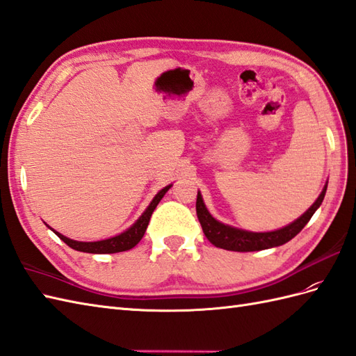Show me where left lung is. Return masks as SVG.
I'll list each match as a JSON object with an SVG mask.
<instances>
[{"instance_id": "1", "label": "left lung", "mask_w": 356, "mask_h": 356, "mask_svg": "<svg viewBox=\"0 0 356 356\" xmlns=\"http://www.w3.org/2000/svg\"><path fill=\"white\" fill-rule=\"evenodd\" d=\"M326 188H327V181L321 195L317 197L313 206L309 207L304 215H300L296 221L275 232L254 233V232L236 229V227L225 225L220 221H216L206 209V204L203 203V197L200 194V191L197 194V204H195L197 216H198L200 224H202V229H203V233L206 234V238L218 248L229 250V251H239V252L268 250L273 247H280V245L293 239L295 236L304 229L307 222L312 220L314 212L321 207L326 194Z\"/></svg>"}]
</instances>
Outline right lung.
I'll return each instance as SVG.
<instances>
[{"label": "right lung", "mask_w": 356, "mask_h": 356, "mask_svg": "<svg viewBox=\"0 0 356 356\" xmlns=\"http://www.w3.org/2000/svg\"><path fill=\"white\" fill-rule=\"evenodd\" d=\"M172 185H168L163 189H161L159 193L154 195V198L152 200V203L149 204V207L145 209L144 213L136 220L129 229H127L126 232L120 233L114 236V238H109V239H104V241H97V242H79V241H72L69 238H66V236H63L61 233L52 230L51 227L49 229L56 233L58 238L67 243L70 248H74L76 251H81V252H91V254H113V252H122V251H127V250H132L136 243H138L143 236L145 233V230H147V225H149V221H150V216L153 213L154 209H156V206L159 204V202L162 200V197L165 195L167 191L171 188Z\"/></svg>", "instance_id": "1"}]
</instances>
